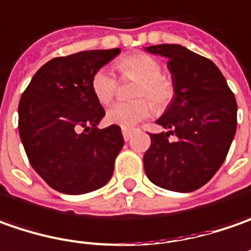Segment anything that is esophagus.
I'll return each instance as SVG.
<instances>
[{"instance_id": "obj_1", "label": "esophagus", "mask_w": 251, "mask_h": 251, "mask_svg": "<svg viewBox=\"0 0 251 251\" xmlns=\"http://www.w3.org/2000/svg\"><path fill=\"white\" fill-rule=\"evenodd\" d=\"M133 129H130V127H122V134H124V139H125L126 142L132 137V134H133Z\"/></svg>"}]
</instances>
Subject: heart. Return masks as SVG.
I'll use <instances>...</instances> for the list:
<instances>
[{"mask_svg":"<svg viewBox=\"0 0 251 251\" xmlns=\"http://www.w3.org/2000/svg\"><path fill=\"white\" fill-rule=\"evenodd\" d=\"M119 74L127 79H136L133 101H121L107 111V121L112 125L132 127L152 114V102L157 108H164L175 96L172 76L161 72L157 58L146 52H133L122 56L117 62ZM91 91L99 102L109 104L118 90L117 79L107 69H99L91 77ZM151 100V103L150 101Z\"/></svg>","mask_w":251,"mask_h":251,"instance_id":"1","label":"heart"}]
</instances>
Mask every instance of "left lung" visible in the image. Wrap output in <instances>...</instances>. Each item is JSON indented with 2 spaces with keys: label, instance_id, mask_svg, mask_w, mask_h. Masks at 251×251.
Masks as SVG:
<instances>
[{
  "label": "left lung",
  "instance_id": "obj_1",
  "mask_svg": "<svg viewBox=\"0 0 251 251\" xmlns=\"http://www.w3.org/2000/svg\"><path fill=\"white\" fill-rule=\"evenodd\" d=\"M168 58L175 96L157 124L168 132L150 133L144 171L154 185L193 192L221 168L236 133L238 104L224 75L208 58L179 44L146 48ZM177 140L171 142L169 134Z\"/></svg>",
  "mask_w": 251,
  "mask_h": 251
}]
</instances>
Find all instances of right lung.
Listing matches in <instances>:
<instances>
[{
    "mask_svg": "<svg viewBox=\"0 0 251 251\" xmlns=\"http://www.w3.org/2000/svg\"><path fill=\"white\" fill-rule=\"evenodd\" d=\"M119 48L56 56L43 65L19 101V136L33 169L65 195L97 190L114 174L124 147L121 127L99 129L105 111L91 77Z\"/></svg>",
    "mask_w": 251,
    "mask_h": 251,
    "instance_id": "obj_1",
    "label": "right lung"
}]
</instances>
